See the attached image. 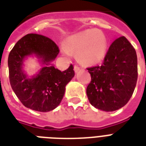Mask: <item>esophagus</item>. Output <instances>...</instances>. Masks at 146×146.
I'll return each mask as SVG.
<instances>
[{"mask_svg":"<svg viewBox=\"0 0 146 146\" xmlns=\"http://www.w3.org/2000/svg\"><path fill=\"white\" fill-rule=\"evenodd\" d=\"M80 70V66H78V65H74V71H75L76 73H77L79 72Z\"/></svg>","mask_w":146,"mask_h":146,"instance_id":"1","label":"esophagus"}]
</instances>
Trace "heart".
<instances>
[{"label":"heart","instance_id":"heart-1","mask_svg":"<svg viewBox=\"0 0 146 146\" xmlns=\"http://www.w3.org/2000/svg\"><path fill=\"white\" fill-rule=\"evenodd\" d=\"M64 54L77 51V57L85 64H93L104 57L107 49L105 35L99 29H89L71 36L66 40Z\"/></svg>","mask_w":146,"mask_h":146}]
</instances>
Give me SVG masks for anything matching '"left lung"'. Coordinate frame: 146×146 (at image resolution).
<instances>
[{"mask_svg": "<svg viewBox=\"0 0 146 146\" xmlns=\"http://www.w3.org/2000/svg\"><path fill=\"white\" fill-rule=\"evenodd\" d=\"M87 70L92 80L86 94L92 106L104 111H113L129 102L138 77L137 56L124 36L112 42L102 65Z\"/></svg>", "mask_w": 146, "mask_h": 146, "instance_id": "1", "label": "left lung"}]
</instances>
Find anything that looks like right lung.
Here are the masks:
<instances>
[{
	"label": "right lung",
	"instance_id": "obj_1",
	"mask_svg": "<svg viewBox=\"0 0 146 146\" xmlns=\"http://www.w3.org/2000/svg\"><path fill=\"white\" fill-rule=\"evenodd\" d=\"M59 50L57 44L50 38L33 33L20 38L10 50L8 57L10 86L26 108L48 112L56 108L61 102L65 86L75 73L73 64L63 72L50 64ZM32 53L42 58L46 66L36 77L29 79L21 70V64L24 57Z\"/></svg>",
	"mask_w": 146,
	"mask_h": 146
}]
</instances>
